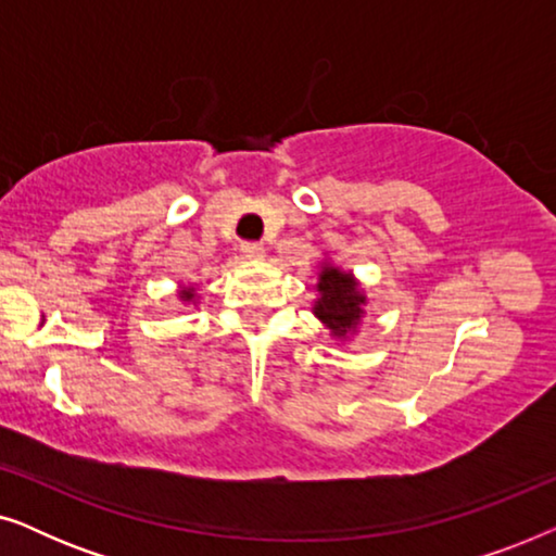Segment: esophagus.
I'll list each match as a JSON object with an SVG mask.
<instances>
[{"label":"esophagus","instance_id":"obj_1","mask_svg":"<svg viewBox=\"0 0 556 556\" xmlns=\"http://www.w3.org/2000/svg\"><path fill=\"white\" fill-rule=\"evenodd\" d=\"M240 253L245 261H263L265 257V248L257 245V242H245V245L240 248Z\"/></svg>","mask_w":556,"mask_h":556}]
</instances>
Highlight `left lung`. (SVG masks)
<instances>
[{"label":"left lung","instance_id":"left-lung-1","mask_svg":"<svg viewBox=\"0 0 556 556\" xmlns=\"http://www.w3.org/2000/svg\"><path fill=\"white\" fill-rule=\"evenodd\" d=\"M316 301L311 311L329 329L331 339L352 341L359 331L362 318L367 311V293L359 283V278L352 270L339 268L329 257L318 261L316 273Z\"/></svg>","mask_w":556,"mask_h":556}]
</instances>
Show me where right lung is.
Instances as JSON below:
<instances>
[{
    "label": "right lung",
    "mask_w": 556,
    "mask_h": 556,
    "mask_svg": "<svg viewBox=\"0 0 556 556\" xmlns=\"http://www.w3.org/2000/svg\"><path fill=\"white\" fill-rule=\"evenodd\" d=\"M177 299H179L181 303H185V306H197V303H200V288L179 283V288H177Z\"/></svg>",
    "instance_id": "1"
}]
</instances>
